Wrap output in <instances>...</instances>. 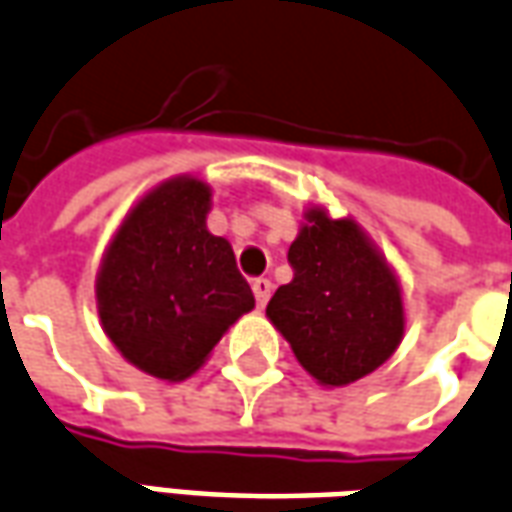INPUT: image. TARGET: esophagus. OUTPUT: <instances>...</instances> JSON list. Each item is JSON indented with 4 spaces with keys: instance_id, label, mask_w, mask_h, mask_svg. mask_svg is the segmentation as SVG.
<instances>
[{
    "instance_id": "1",
    "label": "esophagus",
    "mask_w": 512,
    "mask_h": 512,
    "mask_svg": "<svg viewBox=\"0 0 512 512\" xmlns=\"http://www.w3.org/2000/svg\"><path fill=\"white\" fill-rule=\"evenodd\" d=\"M252 293H255L257 307H266L268 296H271V280H266V277H260V280L252 282Z\"/></svg>"
}]
</instances>
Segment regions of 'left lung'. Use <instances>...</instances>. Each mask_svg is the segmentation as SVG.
Instances as JSON below:
<instances>
[{
	"label": "left lung",
	"instance_id": "1",
	"mask_svg": "<svg viewBox=\"0 0 512 512\" xmlns=\"http://www.w3.org/2000/svg\"><path fill=\"white\" fill-rule=\"evenodd\" d=\"M288 263L293 280L277 288L266 316L318 385H349L396 352L405 335L402 285L355 219L305 210Z\"/></svg>",
	"mask_w": 512,
	"mask_h": 512
}]
</instances>
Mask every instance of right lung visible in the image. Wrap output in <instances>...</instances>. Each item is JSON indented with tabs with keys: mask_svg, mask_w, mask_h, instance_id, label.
I'll use <instances>...</instances> for the list:
<instances>
[{
	"mask_svg": "<svg viewBox=\"0 0 512 512\" xmlns=\"http://www.w3.org/2000/svg\"><path fill=\"white\" fill-rule=\"evenodd\" d=\"M210 196L191 174L155 185L124 216L96 274L102 330L157 380H188L255 307L230 241L207 230Z\"/></svg>",
	"mask_w": 512,
	"mask_h": 512,
	"instance_id": "obj_1",
	"label": "right lung"
}]
</instances>
